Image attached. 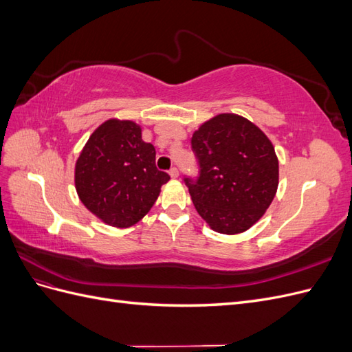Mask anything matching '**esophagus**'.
<instances>
[{"label": "esophagus", "instance_id": "34e87169", "mask_svg": "<svg viewBox=\"0 0 352 352\" xmlns=\"http://www.w3.org/2000/svg\"><path fill=\"white\" fill-rule=\"evenodd\" d=\"M168 175H170V176H172L173 179H176V177L179 176V172H177V168H176V167H172V168H170V170H168Z\"/></svg>", "mask_w": 352, "mask_h": 352}]
</instances>
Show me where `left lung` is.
<instances>
[{
  "mask_svg": "<svg viewBox=\"0 0 352 352\" xmlns=\"http://www.w3.org/2000/svg\"><path fill=\"white\" fill-rule=\"evenodd\" d=\"M190 145L199 175L185 184L198 214L225 235L248 230L279 185V160L269 138L245 117L221 113L198 127Z\"/></svg>",
  "mask_w": 352,
  "mask_h": 352,
  "instance_id": "left-lung-1",
  "label": "left lung"
}]
</instances>
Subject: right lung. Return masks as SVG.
I'll list each match as a JSON object with an SVG mask.
<instances>
[{
  "mask_svg": "<svg viewBox=\"0 0 352 352\" xmlns=\"http://www.w3.org/2000/svg\"><path fill=\"white\" fill-rule=\"evenodd\" d=\"M170 176L155 167V148L142 141L132 120L110 119L85 144L74 166V186L82 204L114 228L140 221L157 201Z\"/></svg>",
  "mask_w": 352,
  "mask_h": 352,
  "instance_id": "right-lung-1",
  "label": "right lung"
}]
</instances>
